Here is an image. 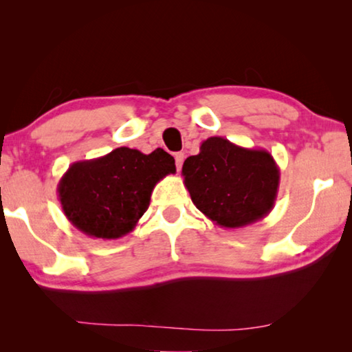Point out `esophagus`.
I'll return each instance as SVG.
<instances>
[{
	"label": "esophagus",
	"instance_id": "1",
	"mask_svg": "<svg viewBox=\"0 0 352 352\" xmlns=\"http://www.w3.org/2000/svg\"><path fill=\"white\" fill-rule=\"evenodd\" d=\"M183 162H184V153H182V152L175 153V164H177V170H180V169H182Z\"/></svg>",
	"mask_w": 352,
	"mask_h": 352
}]
</instances>
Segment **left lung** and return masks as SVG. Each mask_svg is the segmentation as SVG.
<instances>
[{"mask_svg":"<svg viewBox=\"0 0 352 352\" xmlns=\"http://www.w3.org/2000/svg\"><path fill=\"white\" fill-rule=\"evenodd\" d=\"M182 175L195 208L222 228L252 225L275 206L279 168L265 148L211 136L184 160Z\"/></svg>","mask_w":352,"mask_h":352,"instance_id":"left-lung-1","label":"left lung"}]
</instances>
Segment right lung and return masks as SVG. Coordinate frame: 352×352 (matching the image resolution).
I'll return each instance as SVG.
<instances>
[{
    "label": "right lung",
    "instance_id": "1",
    "mask_svg": "<svg viewBox=\"0 0 352 352\" xmlns=\"http://www.w3.org/2000/svg\"><path fill=\"white\" fill-rule=\"evenodd\" d=\"M175 160L163 148L142 153L118 147L104 157L76 162L57 184L63 214L87 236L119 239L147 211L153 188L175 174Z\"/></svg>",
    "mask_w": 352,
    "mask_h": 352
}]
</instances>
